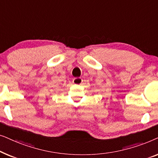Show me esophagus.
<instances>
[{"label":"esophagus","instance_id":"obj_1","mask_svg":"<svg viewBox=\"0 0 158 158\" xmlns=\"http://www.w3.org/2000/svg\"><path fill=\"white\" fill-rule=\"evenodd\" d=\"M82 82H83V80H82L81 77H75V78L73 80V83L74 84H76V85H81Z\"/></svg>","mask_w":158,"mask_h":158}]
</instances>
